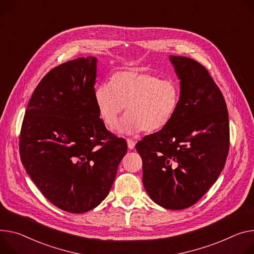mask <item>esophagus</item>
I'll return each instance as SVG.
<instances>
[{
    "mask_svg": "<svg viewBox=\"0 0 254 254\" xmlns=\"http://www.w3.org/2000/svg\"><path fill=\"white\" fill-rule=\"evenodd\" d=\"M127 147H128V149H129V150H132V149L134 148V145H135L134 141H132V140H130V139H127Z\"/></svg>",
    "mask_w": 254,
    "mask_h": 254,
    "instance_id": "obj_1",
    "label": "esophagus"
}]
</instances>
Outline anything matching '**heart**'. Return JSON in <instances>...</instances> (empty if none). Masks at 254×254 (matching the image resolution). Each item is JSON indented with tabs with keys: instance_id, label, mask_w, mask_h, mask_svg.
<instances>
[{
	"instance_id": "heart-1",
	"label": "heart",
	"mask_w": 254,
	"mask_h": 254,
	"mask_svg": "<svg viewBox=\"0 0 254 254\" xmlns=\"http://www.w3.org/2000/svg\"><path fill=\"white\" fill-rule=\"evenodd\" d=\"M94 99L106 127L117 124L127 106V115L117 130L127 134L141 130L151 133L162 129L172 120L179 105L180 91L172 80L132 67L115 73L111 85H99Z\"/></svg>"
}]
</instances>
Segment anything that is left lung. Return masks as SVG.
<instances>
[{
	"label": "left lung",
	"instance_id": "1",
	"mask_svg": "<svg viewBox=\"0 0 254 254\" xmlns=\"http://www.w3.org/2000/svg\"><path fill=\"white\" fill-rule=\"evenodd\" d=\"M169 60L180 80L178 108L169 124L135 149L151 199L168 210L194 204L218 179L229 152V115L219 87L196 61Z\"/></svg>",
	"mask_w": 254,
	"mask_h": 254
}]
</instances>
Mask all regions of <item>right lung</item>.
Segmentation results:
<instances>
[{
	"instance_id": "right-lung-1",
	"label": "right lung",
	"mask_w": 254,
	"mask_h": 254,
	"mask_svg": "<svg viewBox=\"0 0 254 254\" xmlns=\"http://www.w3.org/2000/svg\"><path fill=\"white\" fill-rule=\"evenodd\" d=\"M97 59L62 64L35 88L23 120L22 164L53 204L82 214L109 193L127 141L109 132L95 104Z\"/></svg>"
}]
</instances>
